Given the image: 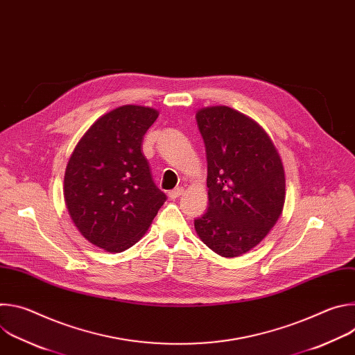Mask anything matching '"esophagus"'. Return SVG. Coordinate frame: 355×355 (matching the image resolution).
Returning <instances> with one entry per match:
<instances>
[{
  "label": "esophagus",
  "instance_id": "obj_1",
  "mask_svg": "<svg viewBox=\"0 0 355 355\" xmlns=\"http://www.w3.org/2000/svg\"><path fill=\"white\" fill-rule=\"evenodd\" d=\"M182 193H184V188L180 187V188H175V189L170 191V192H168V196H170L171 199H177V198H180Z\"/></svg>",
  "mask_w": 355,
  "mask_h": 355
}]
</instances>
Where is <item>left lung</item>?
Returning <instances> with one entry per match:
<instances>
[{
	"label": "left lung",
	"mask_w": 355,
	"mask_h": 355,
	"mask_svg": "<svg viewBox=\"0 0 355 355\" xmlns=\"http://www.w3.org/2000/svg\"><path fill=\"white\" fill-rule=\"evenodd\" d=\"M208 160V212L195 219L199 239L222 257L254 248L279 219L285 171L267 132L247 115L225 107L196 112Z\"/></svg>",
	"instance_id": "obj_1"
}]
</instances>
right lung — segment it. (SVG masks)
<instances>
[{
  "mask_svg": "<svg viewBox=\"0 0 355 355\" xmlns=\"http://www.w3.org/2000/svg\"><path fill=\"white\" fill-rule=\"evenodd\" d=\"M159 111L123 105L83 135L64 173V200L78 232L94 245L121 252L137 243L167 199L151 178L143 136Z\"/></svg>",
  "mask_w": 355,
  "mask_h": 355,
  "instance_id": "right-lung-1",
  "label": "right lung"
}]
</instances>
